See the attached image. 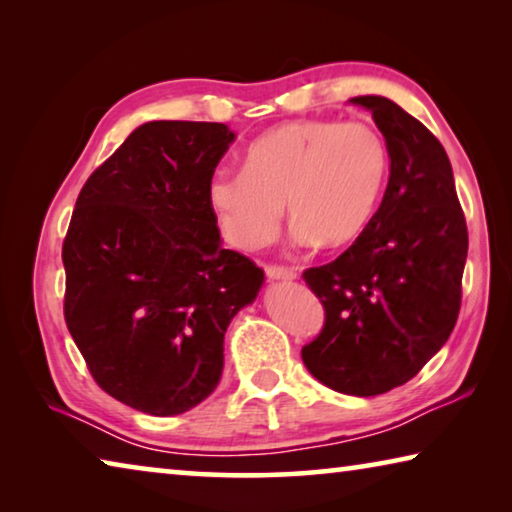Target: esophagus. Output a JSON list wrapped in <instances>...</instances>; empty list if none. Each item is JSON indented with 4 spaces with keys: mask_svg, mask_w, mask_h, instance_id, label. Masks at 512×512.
<instances>
[{
    "mask_svg": "<svg viewBox=\"0 0 512 512\" xmlns=\"http://www.w3.org/2000/svg\"><path fill=\"white\" fill-rule=\"evenodd\" d=\"M268 280H296L298 273L287 266H266Z\"/></svg>",
    "mask_w": 512,
    "mask_h": 512,
    "instance_id": "obj_1",
    "label": "esophagus"
}]
</instances>
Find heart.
<instances>
[{"label": "heart", "instance_id": "1", "mask_svg": "<svg viewBox=\"0 0 512 512\" xmlns=\"http://www.w3.org/2000/svg\"><path fill=\"white\" fill-rule=\"evenodd\" d=\"M388 169V146L372 126L300 119L257 137L241 173H216L207 205L221 237L246 253L275 241L282 205L298 244L343 248L368 230Z\"/></svg>", "mask_w": 512, "mask_h": 512}]
</instances>
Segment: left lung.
<instances>
[{"instance_id":"left-lung-1","label":"left lung","mask_w":512,"mask_h":512,"mask_svg":"<svg viewBox=\"0 0 512 512\" xmlns=\"http://www.w3.org/2000/svg\"><path fill=\"white\" fill-rule=\"evenodd\" d=\"M384 135L391 173L368 230L305 282L325 327L302 348L320 384L370 397L402 386L447 343L461 309L467 225L447 153L386 97H354Z\"/></svg>"}]
</instances>
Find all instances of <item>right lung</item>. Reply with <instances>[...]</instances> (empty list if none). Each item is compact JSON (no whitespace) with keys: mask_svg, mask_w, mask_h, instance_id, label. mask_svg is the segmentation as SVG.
I'll return each mask as SVG.
<instances>
[{"mask_svg":"<svg viewBox=\"0 0 512 512\" xmlns=\"http://www.w3.org/2000/svg\"><path fill=\"white\" fill-rule=\"evenodd\" d=\"M235 133L146 121L83 185L63 244L65 323L97 384L178 415L221 381L223 339L264 271L221 246L207 185Z\"/></svg>","mask_w":512,"mask_h":512,"instance_id":"1","label":"right lung"}]
</instances>
